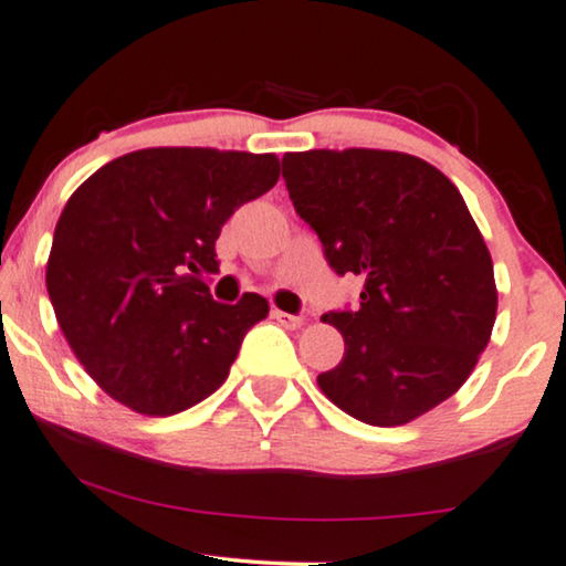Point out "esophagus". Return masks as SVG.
<instances>
[{
	"instance_id": "34e87169",
	"label": "esophagus",
	"mask_w": 566,
	"mask_h": 566,
	"mask_svg": "<svg viewBox=\"0 0 566 566\" xmlns=\"http://www.w3.org/2000/svg\"><path fill=\"white\" fill-rule=\"evenodd\" d=\"M272 317L276 323H282L284 328H290V331H294V328H300L302 323H305V317L302 315H292V313H284V310H274L272 313Z\"/></svg>"
}]
</instances>
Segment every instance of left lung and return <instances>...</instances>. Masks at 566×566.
<instances>
[{"label": "left lung", "mask_w": 566, "mask_h": 566, "mask_svg": "<svg viewBox=\"0 0 566 566\" xmlns=\"http://www.w3.org/2000/svg\"><path fill=\"white\" fill-rule=\"evenodd\" d=\"M294 210L338 276L364 282L359 310L323 315L346 354L317 385L361 423L392 428L457 392L497 313L492 259L459 189L397 150H305L282 158Z\"/></svg>", "instance_id": "8db88e82"}]
</instances>
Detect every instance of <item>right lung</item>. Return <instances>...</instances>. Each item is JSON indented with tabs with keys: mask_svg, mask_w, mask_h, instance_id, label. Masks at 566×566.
<instances>
[{
	"mask_svg": "<svg viewBox=\"0 0 566 566\" xmlns=\"http://www.w3.org/2000/svg\"><path fill=\"white\" fill-rule=\"evenodd\" d=\"M280 179L274 154L143 148L94 171L63 207L45 284L76 359L113 400L174 416L228 379L269 302H214V241Z\"/></svg>",
	"mask_w": 566,
	"mask_h": 566,
	"instance_id": "obj_1",
	"label": "right lung"
}]
</instances>
